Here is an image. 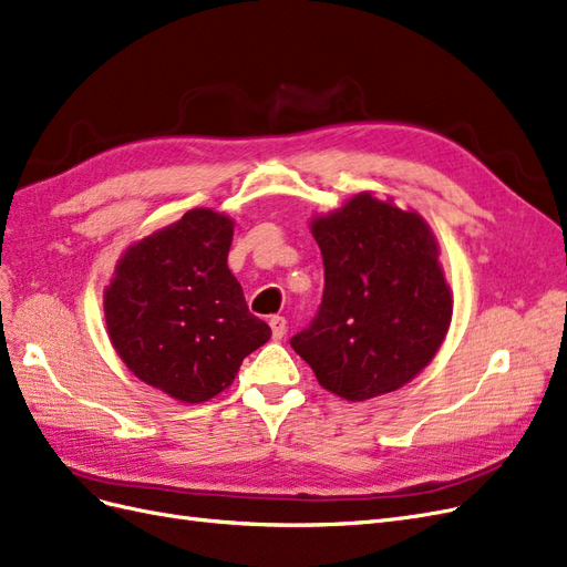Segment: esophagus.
<instances>
[{
    "mask_svg": "<svg viewBox=\"0 0 567 567\" xmlns=\"http://www.w3.org/2000/svg\"><path fill=\"white\" fill-rule=\"evenodd\" d=\"M269 326H271V336L277 338V340H281V338L286 336L288 323H286L284 317H271V319H269Z\"/></svg>",
    "mask_w": 567,
    "mask_h": 567,
    "instance_id": "esophagus-1",
    "label": "esophagus"
}]
</instances>
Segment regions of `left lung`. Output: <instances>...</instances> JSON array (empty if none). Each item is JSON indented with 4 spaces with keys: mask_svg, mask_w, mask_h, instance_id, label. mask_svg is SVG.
<instances>
[{
    "mask_svg": "<svg viewBox=\"0 0 567 567\" xmlns=\"http://www.w3.org/2000/svg\"><path fill=\"white\" fill-rule=\"evenodd\" d=\"M323 296L290 338L321 388L350 402L402 388L427 367L452 321L437 244L421 215L359 194L312 221Z\"/></svg>",
    "mask_w": 567,
    "mask_h": 567,
    "instance_id": "obj_1",
    "label": "left lung"
}]
</instances>
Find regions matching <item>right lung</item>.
I'll list each match as a JSON object with an SVG mask.
<instances>
[{"mask_svg":"<svg viewBox=\"0 0 567 567\" xmlns=\"http://www.w3.org/2000/svg\"><path fill=\"white\" fill-rule=\"evenodd\" d=\"M234 221L196 208L127 248L106 288V326L136 379L182 402L231 385L271 329L227 267Z\"/></svg>","mask_w":567,"mask_h":567,"instance_id":"add662e5","label":"right lung"}]
</instances>
